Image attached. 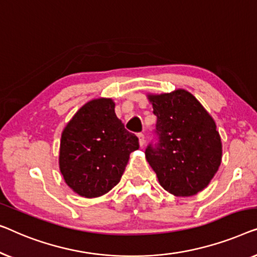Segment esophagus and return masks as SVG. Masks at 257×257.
Instances as JSON below:
<instances>
[{
    "label": "esophagus",
    "instance_id": "esophagus-1",
    "mask_svg": "<svg viewBox=\"0 0 257 257\" xmlns=\"http://www.w3.org/2000/svg\"><path fill=\"white\" fill-rule=\"evenodd\" d=\"M137 136H139V142H140V146H141V147H143V146H144V143H146V137H144V135H143L142 133H140L139 135H137Z\"/></svg>",
    "mask_w": 257,
    "mask_h": 257
}]
</instances>
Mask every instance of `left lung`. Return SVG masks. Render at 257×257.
Wrapping results in <instances>:
<instances>
[{
    "instance_id": "8db88e82",
    "label": "left lung",
    "mask_w": 257,
    "mask_h": 257,
    "mask_svg": "<svg viewBox=\"0 0 257 257\" xmlns=\"http://www.w3.org/2000/svg\"><path fill=\"white\" fill-rule=\"evenodd\" d=\"M157 116L158 142L146 149L161 186L177 197H190L208 185L221 164L219 132L201 103L185 89L149 94Z\"/></svg>"
}]
</instances>
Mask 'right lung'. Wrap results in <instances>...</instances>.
Here are the masks:
<instances>
[{
  "instance_id": "right-lung-1",
  "label": "right lung",
  "mask_w": 257,
  "mask_h": 257,
  "mask_svg": "<svg viewBox=\"0 0 257 257\" xmlns=\"http://www.w3.org/2000/svg\"><path fill=\"white\" fill-rule=\"evenodd\" d=\"M111 99L85 103L63 130L59 169L65 183L85 198L109 192L120 182L129 155L140 148L136 135L124 129Z\"/></svg>"
}]
</instances>
